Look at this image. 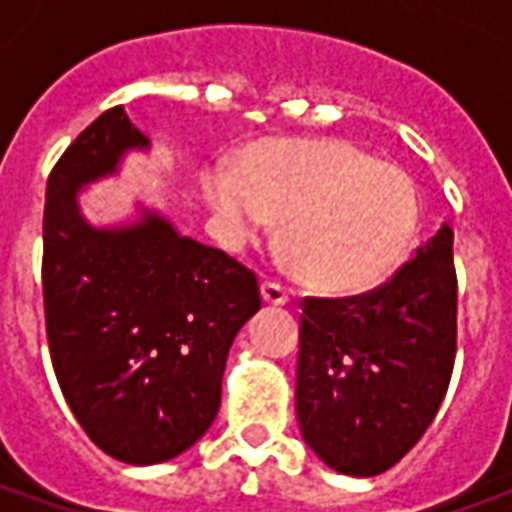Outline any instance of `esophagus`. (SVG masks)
Segmentation results:
<instances>
[{
    "instance_id": "esophagus-1",
    "label": "esophagus",
    "mask_w": 512,
    "mask_h": 512,
    "mask_svg": "<svg viewBox=\"0 0 512 512\" xmlns=\"http://www.w3.org/2000/svg\"><path fill=\"white\" fill-rule=\"evenodd\" d=\"M263 301H266V304H271V307H282V304H288V288H285V285H279L277 279H266V282H263Z\"/></svg>"
}]
</instances>
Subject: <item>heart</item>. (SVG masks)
Here are the masks:
<instances>
[{
    "label": "heart",
    "mask_w": 512,
    "mask_h": 512,
    "mask_svg": "<svg viewBox=\"0 0 512 512\" xmlns=\"http://www.w3.org/2000/svg\"><path fill=\"white\" fill-rule=\"evenodd\" d=\"M202 191L235 241L285 222L290 271L323 293H359L395 271L417 233V191L406 172L337 139H266L238 167L213 164Z\"/></svg>",
    "instance_id": "b5f03b06"
}]
</instances>
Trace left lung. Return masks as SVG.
<instances>
[{
  "label": "left lung",
  "mask_w": 512,
  "mask_h": 512,
  "mask_svg": "<svg viewBox=\"0 0 512 512\" xmlns=\"http://www.w3.org/2000/svg\"><path fill=\"white\" fill-rule=\"evenodd\" d=\"M458 340L452 230L384 285L345 299L301 301L296 414L332 469L373 477L428 430L450 386Z\"/></svg>",
  "instance_id": "left-lung-1"
}]
</instances>
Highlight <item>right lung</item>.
Listing matches in <instances>:
<instances>
[{"label":"right lung","mask_w":512,"mask_h":512,"mask_svg":"<svg viewBox=\"0 0 512 512\" xmlns=\"http://www.w3.org/2000/svg\"><path fill=\"white\" fill-rule=\"evenodd\" d=\"M131 147H147V136L112 106L51 169L43 307L73 417L106 455L150 466L211 428L230 345L260 310V288L255 271L158 213L120 230L84 222L79 189L112 175Z\"/></svg>","instance_id":"1"}]
</instances>
